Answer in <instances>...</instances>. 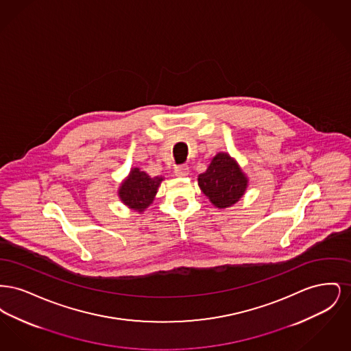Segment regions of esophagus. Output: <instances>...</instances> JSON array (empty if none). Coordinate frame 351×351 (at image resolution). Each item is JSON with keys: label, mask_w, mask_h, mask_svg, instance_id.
Here are the masks:
<instances>
[{"label": "esophagus", "mask_w": 351, "mask_h": 351, "mask_svg": "<svg viewBox=\"0 0 351 351\" xmlns=\"http://www.w3.org/2000/svg\"><path fill=\"white\" fill-rule=\"evenodd\" d=\"M188 173H189V168L185 165L175 168V176H178V178H185Z\"/></svg>", "instance_id": "34e87169"}]
</instances>
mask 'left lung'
I'll return each mask as SVG.
<instances>
[{
    "instance_id": "1",
    "label": "left lung",
    "mask_w": 351,
    "mask_h": 351,
    "mask_svg": "<svg viewBox=\"0 0 351 351\" xmlns=\"http://www.w3.org/2000/svg\"><path fill=\"white\" fill-rule=\"evenodd\" d=\"M197 183L201 192L216 208L226 209L243 197L249 178L228 152H218L206 171L199 175Z\"/></svg>"
}]
</instances>
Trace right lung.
<instances>
[{"label":"right lung","instance_id":"obj_1","mask_svg":"<svg viewBox=\"0 0 351 351\" xmlns=\"http://www.w3.org/2000/svg\"><path fill=\"white\" fill-rule=\"evenodd\" d=\"M163 176L151 178L141 168L134 167L118 188V197L129 209L143 213L155 200Z\"/></svg>","mask_w":351,"mask_h":351}]
</instances>
